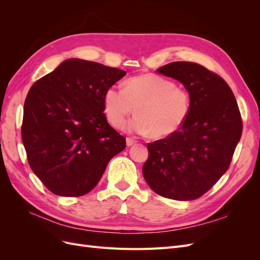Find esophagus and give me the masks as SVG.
Returning <instances> with one entry per match:
<instances>
[{
  "mask_svg": "<svg viewBox=\"0 0 260 260\" xmlns=\"http://www.w3.org/2000/svg\"><path fill=\"white\" fill-rule=\"evenodd\" d=\"M125 142H127V146H132L133 144L137 143V141L131 139V138H127V140H125Z\"/></svg>",
  "mask_w": 260,
  "mask_h": 260,
  "instance_id": "esophagus-1",
  "label": "esophagus"
}]
</instances>
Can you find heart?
I'll return each instance as SVG.
<instances>
[{"instance_id":"1","label":"heart","mask_w":260,"mask_h":260,"mask_svg":"<svg viewBox=\"0 0 260 260\" xmlns=\"http://www.w3.org/2000/svg\"><path fill=\"white\" fill-rule=\"evenodd\" d=\"M104 113L114 127H119L136 107L137 116L123 129L161 139L174 136L185 123L191 111V96L174 81L158 75L131 77L124 88L112 85L103 98Z\"/></svg>"}]
</instances>
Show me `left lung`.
Returning <instances> with one entry per match:
<instances>
[{"mask_svg":"<svg viewBox=\"0 0 260 260\" xmlns=\"http://www.w3.org/2000/svg\"><path fill=\"white\" fill-rule=\"evenodd\" d=\"M157 72L184 85L191 111L174 136L147 144L143 176L164 198L196 200L230 166L243 130L240 109L228 83L200 64L174 61Z\"/></svg>","mask_w":260,"mask_h":260,"instance_id":"8db88e82","label":"left lung"}]
</instances>
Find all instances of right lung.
<instances>
[{"label": "right lung", "mask_w": 260, "mask_h": 260, "mask_svg": "<svg viewBox=\"0 0 260 260\" xmlns=\"http://www.w3.org/2000/svg\"><path fill=\"white\" fill-rule=\"evenodd\" d=\"M125 74L70 58L30 88L21 139L30 168L52 193L70 198L89 193L109 160L124 149V137L103 113V98Z\"/></svg>", "instance_id": "1"}]
</instances>
